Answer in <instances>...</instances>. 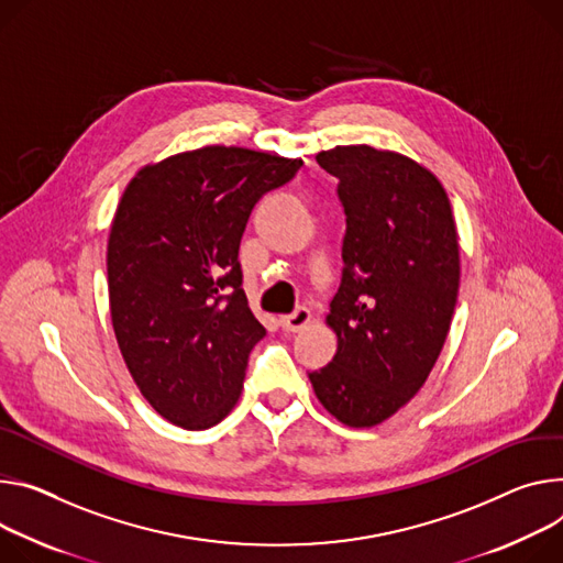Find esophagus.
<instances>
[{"label": "esophagus", "instance_id": "34e87169", "mask_svg": "<svg viewBox=\"0 0 563 563\" xmlns=\"http://www.w3.org/2000/svg\"><path fill=\"white\" fill-rule=\"evenodd\" d=\"M310 321H312V312L308 308H298L291 314L280 317V328L285 332H300Z\"/></svg>", "mask_w": 563, "mask_h": 563}]
</instances>
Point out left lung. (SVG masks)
I'll return each mask as SVG.
<instances>
[{
	"label": "left lung",
	"mask_w": 563,
	"mask_h": 563,
	"mask_svg": "<svg viewBox=\"0 0 563 563\" xmlns=\"http://www.w3.org/2000/svg\"><path fill=\"white\" fill-rule=\"evenodd\" d=\"M339 179L343 276L325 323L332 362L310 373L341 424H382L411 401L449 334L460 285L451 203L440 179L393 150L336 145L317 155Z\"/></svg>",
	"instance_id": "8db88e82"
}]
</instances>
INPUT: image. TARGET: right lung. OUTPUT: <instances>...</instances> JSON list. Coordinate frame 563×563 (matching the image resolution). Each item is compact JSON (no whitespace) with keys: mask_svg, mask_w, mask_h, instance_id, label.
<instances>
[{"mask_svg":"<svg viewBox=\"0 0 563 563\" xmlns=\"http://www.w3.org/2000/svg\"><path fill=\"white\" fill-rule=\"evenodd\" d=\"M300 159L207 145L143 166L108 240L114 334L141 395L168 422L199 431L235 406L251 347L265 336L242 289L246 220Z\"/></svg>","mask_w":563,"mask_h":563,"instance_id":"1","label":"right lung"}]
</instances>
